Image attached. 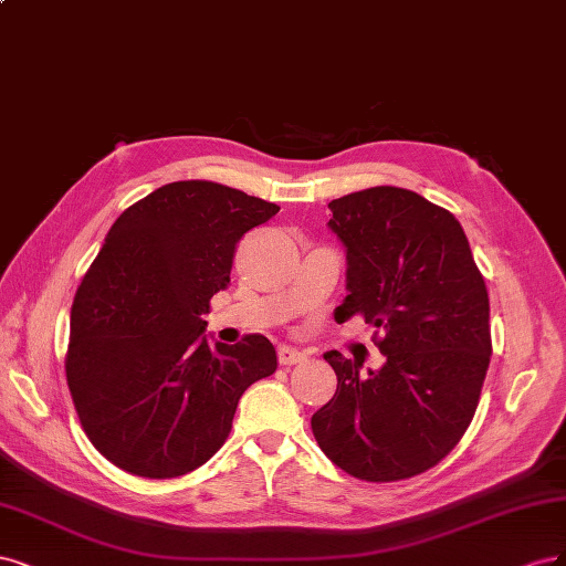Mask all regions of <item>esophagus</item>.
I'll return each mask as SVG.
<instances>
[{"mask_svg": "<svg viewBox=\"0 0 566 566\" xmlns=\"http://www.w3.org/2000/svg\"><path fill=\"white\" fill-rule=\"evenodd\" d=\"M277 357H280V364L282 367H291V364H298L305 359V353L291 348V345H282V348L277 350Z\"/></svg>", "mask_w": 566, "mask_h": 566, "instance_id": "esophagus-1", "label": "esophagus"}]
</instances>
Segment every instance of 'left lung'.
<instances>
[{"label":"left lung","instance_id":"obj_1","mask_svg":"<svg viewBox=\"0 0 566 566\" xmlns=\"http://www.w3.org/2000/svg\"><path fill=\"white\" fill-rule=\"evenodd\" d=\"M345 247L336 322L376 326V371L329 350L336 395L313 416L319 449L348 475H421L459 444L475 416L491 357L489 294L468 237L447 209L378 186L329 202Z\"/></svg>","mask_w":566,"mask_h":566}]
</instances>
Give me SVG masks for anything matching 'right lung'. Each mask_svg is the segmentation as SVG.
Wrapping results in <instances>:
<instances>
[{"mask_svg":"<svg viewBox=\"0 0 566 566\" xmlns=\"http://www.w3.org/2000/svg\"><path fill=\"white\" fill-rule=\"evenodd\" d=\"M277 205L211 180L161 186L107 232L70 310L65 374L82 428L107 461L171 480L223 447L244 390L277 369L261 334L209 343V301L242 234Z\"/></svg>","mask_w":566,"mask_h":566,"instance_id":"1","label":"right lung"}]
</instances>
